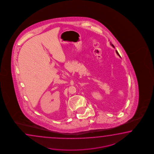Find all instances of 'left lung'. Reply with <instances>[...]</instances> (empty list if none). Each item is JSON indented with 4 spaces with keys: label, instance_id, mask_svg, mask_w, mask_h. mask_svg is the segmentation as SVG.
I'll use <instances>...</instances> for the list:
<instances>
[{
    "label": "left lung",
    "instance_id": "obj_1",
    "mask_svg": "<svg viewBox=\"0 0 154 154\" xmlns=\"http://www.w3.org/2000/svg\"><path fill=\"white\" fill-rule=\"evenodd\" d=\"M111 44V45H112V47H113V48H114V46L113 45H112V44ZM116 54H118V55H119V56H120V54H119V53H118V52L117 51H116Z\"/></svg>",
    "mask_w": 154,
    "mask_h": 154
}]
</instances>
